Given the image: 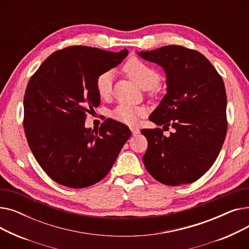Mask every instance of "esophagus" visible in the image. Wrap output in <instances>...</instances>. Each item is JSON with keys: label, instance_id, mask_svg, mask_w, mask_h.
<instances>
[{"label": "esophagus", "instance_id": "1", "mask_svg": "<svg viewBox=\"0 0 249 249\" xmlns=\"http://www.w3.org/2000/svg\"><path fill=\"white\" fill-rule=\"evenodd\" d=\"M131 132H132V135H137L140 133V130L138 128H135V127H132L131 128Z\"/></svg>", "mask_w": 249, "mask_h": 249}]
</instances>
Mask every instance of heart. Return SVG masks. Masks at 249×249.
<instances>
[{
	"instance_id": "heart-1",
	"label": "heart",
	"mask_w": 249,
	"mask_h": 249,
	"mask_svg": "<svg viewBox=\"0 0 249 249\" xmlns=\"http://www.w3.org/2000/svg\"><path fill=\"white\" fill-rule=\"evenodd\" d=\"M124 71L131 80L142 89H152L159 86L160 75L154 69L143 61L132 58L124 65ZM113 71H107L100 73L96 80V89L102 98H107L112 91ZM143 115V111L139 108H134L121 105L117 107L111 114L113 119L127 125H133L138 121V118Z\"/></svg>"
}]
</instances>
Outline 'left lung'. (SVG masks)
Segmentation results:
<instances>
[{
    "label": "left lung",
    "instance_id": "left-lung-1",
    "mask_svg": "<svg viewBox=\"0 0 249 249\" xmlns=\"http://www.w3.org/2000/svg\"><path fill=\"white\" fill-rule=\"evenodd\" d=\"M138 55L158 63L166 74V91L149 116L156 125L142 129L148 146L143 155L147 172L161 184L179 186L199 179L215 162L227 132L224 82L200 52L166 45Z\"/></svg>",
    "mask_w": 249,
    "mask_h": 249
}]
</instances>
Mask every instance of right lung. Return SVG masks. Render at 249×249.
I'll list each match as a JSON object with an SVG mask.
<instances>
[{
  "instance_id": "1",
  "label": "right lung",
  "mask_w": 249,
  "mask_h": 249,
  "mask_svg": "<svg viewBox=\"0 0 249 249\" xmlns=\"http://www.w3.org/2000/svg\"><path fill=\"white\" fill-rule=\"evenodd\" d=\"M128 50L70 46L49 55L31 76L24 96V129L43 171L57 184L89 187L110 172L131 136L121 122L106 119L86 128L87 113L100 105V73L120 64Z\"/></svg>"
}]
</instances>
